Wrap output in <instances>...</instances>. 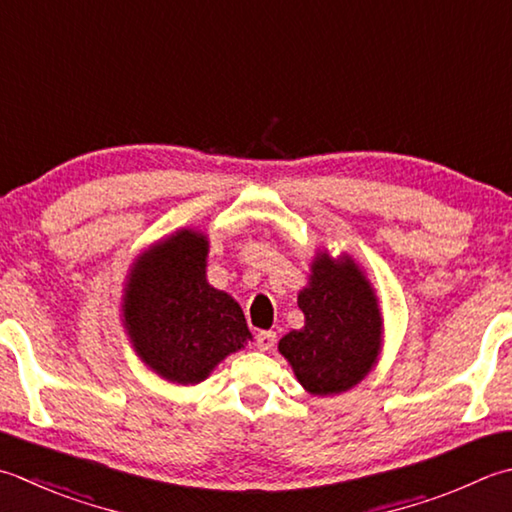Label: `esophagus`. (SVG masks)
Wrapping results in <instances>:
<instances>
[{
    "label": "esophagus",
    "instance_id": "obj_1",
    "mask_svg": "<svg viewBox=\"0 0 512 512\" xmlns=\"http://www.w3.org/2000/svg\"><path fill=\"white\" fill-rule=\"evenodd\" d=\"M277 335L273 333V330H262V333H257V348L259 350H270L275 346V339Z\"/></svg>",
    "mask_w": 512,
    "mask_h": 512
}]
</instances>
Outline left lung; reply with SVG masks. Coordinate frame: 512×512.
<instances>
[{"label":"left lung","instance_id":"1","mask_svg":"<svg viewBox=\"0 0 512 512\" xmlns=\"http://www.w3.org/2000/svg\"><path fill=\"white\" fill-rule=\"evenodd\" d=\"M297 304L304 326L277 350L306 393L330 397L355 388L375 368L384 346V317L366 270L353 255L317 250Z\"/></svg>","mask_w":512,"mask_h":512}]
</instances>
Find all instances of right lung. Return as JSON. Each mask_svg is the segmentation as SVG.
Masks as SVG:
<instances>
[{
    "label": "right lung",
    "instance_id": "right-lung-1",
    "mask_svg": "<svg viewBox=\"0 0 512 512\" xmlns=\"http://www.w3.org/2000/svg\"><path fill=\"white\" fill-rule=\"evenodd\" d=\"M208 235L179 228L150 244L130 266L122 326L148 370L177 386L204 382L253 335L244 310L208 284Z\"/></svg>",
    "mask_w": 512,
    "mask_h": 512
}]
</instances>
